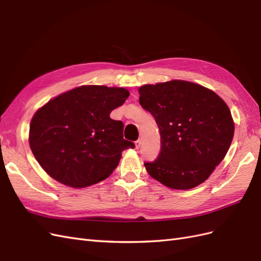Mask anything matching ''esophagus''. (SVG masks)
I'll return each instance as SVG.
<instances>
[{"label":"esophagus","mask_w":261,"mask_h":261,"mask_svg":"<svg viewBox=\"0 0 261 261\" xmlns=\"http://www.w3.org/2000/svg\"><path fill=\"white\" fill-rule=\"evenodd\" d=\"M140 146H141V140L138 139L135 141V147L138 149V148H140Z\"/></svg>","instance_id":"1"}]
</instances>
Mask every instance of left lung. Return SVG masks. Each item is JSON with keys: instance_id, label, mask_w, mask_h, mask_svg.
Instances as JSON below:
<instances>
[{"instance_id": "obj_1", "label": "left lung", "mask_w": 261, "mask_h": 261, "mask_svg": "<svg viewBox=\"0 0 261 261\" xmlns=\"http://www.w3.org/2000/svg\"><path fill=\"white\" fill-rule=\"evenodd\" d=\"M139 103L151 113L161 137L149 175L173 189H191L206 180L224 159L234 136L225 102L198 84L171 81L139 88Z\"/></svg>"}]
</instances>
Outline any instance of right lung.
<instances>
[{"instance_id": "right-lung-1", "label": "right lung", "mask_w": 261, "mask_h": 261, "mask_svg": "<svg viewBox=\"0 0 261 261\" xmlns=\"http://www.w3.org/2000/svg\"><path fill=\"white\" fill-rule=\"evenodd\" d=\"M129 91L86 85L53 98L35 113L29 145L41 168L60 183L84 188L106 179L134 148L123 138L124 124L110 117Z\"/></svg>"}]
</instances>
